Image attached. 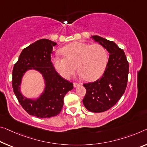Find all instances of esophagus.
<instances>
[{
    "instance_id": "obj_1",
    "label": "esophagus",
    "mask_w": 147,
    "mask_h": 147,
    "mask_svg": "<svg viewBox=\"0 0 147 147\" xmlns=\"http://www.w3.org/2000/svg\"><path fill=\"white\" fill-rule=\"evenodd\" d=\"M80 86V83H76V82H74V84H73V86L74 88H77V87H79V86Z\"/></svg>"
}]
</instances>
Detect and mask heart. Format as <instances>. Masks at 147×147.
I'll use <instances>...</instances> for the list:
<instances>
[{"label":"heart","instance_id":"obj_1","mask_svg":"<svg viewBox=\"0 0 147 147\" xmlns=\"http://www.w3.org/2000/svg\"><path fill=\"white\" fill-rule=\"evenodd\" d=\"M60 52L64 57L55 56L52 64L63 78L69 79L76 67L85 80L92 81L101 76L108 59L106 49L100 44L73 42L63 47Z\"/></svg>","mask_w":147,"mask_h":147}]
</instances>
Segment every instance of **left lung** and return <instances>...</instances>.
I'll list each match as a JSON object with an SVG mask.
<instances>
[{
	"label": "left lung",
	"mask_w": 147,
	"mask_h": 147,
	"mask_svg": "<svg viewBox=\"0 0 147 147\" xmlns=\"http://www.w3.org/2000/svg\"><path fill=\"white\" fill-rule=\"evenodd\" d=\"M91 37L107 49L109 57L101 77L95 82L83 84L86 94L82 101L89 111L102 113L115 105L124 94L127 83L129 63L124 50L113 41L97 35Z\"/></svg>",
	"instance_id": "left-lung-1"
}]
</instances>
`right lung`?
<instances>
[{"instance_id": "add662e5", "label": "right lung", "mask_w": 147, "mask_h": 147, "mask_svg": "<svg viewBox=\"0 0 147 147\" xmlns=\"http://www.w3.org/2000/svg\"><path fill=\"white\" fill-rule=\"evenodd\" d=\"M56 44L48 39L36 41L23 49L13 66V92L24 110L37 118H50L59 114L63 106L65 95L73 89V84L61 78L51 62L53 46ZM31 69L41 73L45 82L44 92L36 100L24 97L20 90L22 76Z\"/></svg>"}]
</instances>
